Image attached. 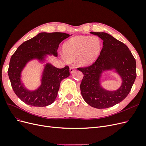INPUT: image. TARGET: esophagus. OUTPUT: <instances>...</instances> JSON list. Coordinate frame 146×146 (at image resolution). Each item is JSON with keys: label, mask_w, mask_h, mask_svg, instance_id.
<instances>
[{"label": "esophagus", "mask_w": 146, "mask_h": 146, "mask_svg": "<svg viewBox=\"0 0 146 146\" xmlns=\"http://www.w3.org/2000/svg\"><path fill=\"white\" fill-rule=\"evenodd\" d=\"M74 71H75V68H74V67H70V72L71 74H72Z\"/></svg>", "instance_id": "34e87169"}]
</instances>
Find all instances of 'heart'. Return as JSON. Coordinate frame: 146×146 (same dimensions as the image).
<instances>
[{
    "label": "heart",
    "mask_w": 146,
    "mask_h": 146,
    "mask_svg": "<svg viewBox=\"0 0 146 146\" xmlns=\"http://www.w3.org/2000/svg\"><path fill=\"white\" fill-rule=\"evenodd\" d=\"M101 45V41L97 36H76L64 43L62 52L67 60H73L78 58L79 65L88 66L97 57Z\"/></svg>",
    "instance_id": "obj_1"
}]
</instances>
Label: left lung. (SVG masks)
I'll use <instances>...</instances> for the list:
<instances>
[{"instance_id": "8db88e82", "label": "left lung", "mask_w": 146, "mask_h": 146, "mask_svg": "<svg viewBox=\"0 0 146 146\" xmlns=\"http://www.w3.org/2000/svg\"><path fill=\"white\" fill-rule=\"evenodd\" d=\"M103 40V47L98 58L91 66L79 68L84 74L80 86L85 102L94 108L107 109L123 100L129 93L135 80L136 61L126 45L104 32H90ZM112 71L121 79L116 90H106L101 78L105 71Z\"/></svg>"}]
</instances>
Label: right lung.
<instances>
[{
    "label": "right lung",
    "instance_id": "add662e5",
    "mask_svg": "<svg viewBox=\"0 0 146 146\" xmlns=\"http://www.w3.org/2000/svg\"><path fill=\"white\" fill-rule=\"evenodd\" d=\"M65 33L42 32L24 42L12 55L8 76L15 94L26 104L35 107H45L53 103L60 88L61 82L70 76L67 66L58 68L47 62L48 56H57L60 43L72 36ZM36 59L44 64L41 85L34 90L28 89L22 80V72L30 61Z\"/></svg>",
    "mask_w": 146,
    "mask_h": 146
}]
</instances>
